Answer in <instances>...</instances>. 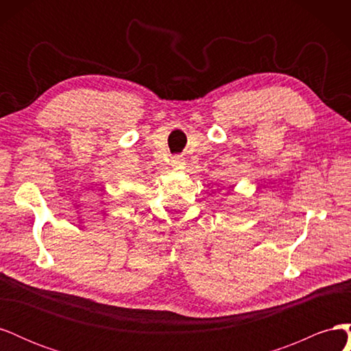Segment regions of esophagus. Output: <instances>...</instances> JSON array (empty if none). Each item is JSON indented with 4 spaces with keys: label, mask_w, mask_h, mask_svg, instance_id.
Segmentation results:
<instances>
[{
    "label": "esophagus",
    "mask_w": 351,
    "mask_h": 351,
    "mask_svg": "<svg viewBox=\"0 0 351 351\" xmlns=\"http://www.w3.org/2000/svg\"><path fill=\"white\" fill-rule=\"evenodd\" d=\"M171 165L176 168V169H183L186 162H184V158L183 156H174L171 159Z\"/></svg>",
    "instance_id": "esophagus-1"
}]
</instances>
